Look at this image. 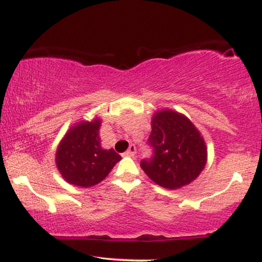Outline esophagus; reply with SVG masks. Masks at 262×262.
I'll list each match as a JSON object with an SVG mask.
<instances>
[{"instance_id": "esophagus-1", "label": "esophagus", "mask_w": 262, "mask_h": 262, "mask_svg": "<svg viewBox=\"0 0 262 262\" xmlns=\"http://www.w3.org/2000/svg\"><path fill=\"white\" fill-rule=\"evenodd\" d=\"M136 155V146L134 144L130 145V148L127 149V151L125 152V156H130V157H134Z\"/></svg>"}]
</instances>
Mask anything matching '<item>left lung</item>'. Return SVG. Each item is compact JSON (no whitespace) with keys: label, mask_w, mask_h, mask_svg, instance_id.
Returning <instances> with one entry per match:
<instances>
[{"label":"left lung","mask_w":262,"mask_h":262,"mask_svg":"<svg viewBox=\"0 0 262 262\" xmlns=\"http://www.w3.org/2000/svg\"><path fill=\"white\" fill-rule=\"evenodd\" d=\"M149 143L154 149L142 169L161 187L179 189L194 181L206 166L207 146L194 124L182 113L164 108L154 113Z\"/></svg>","instance_id":"left-lung-1"}]
</instances>
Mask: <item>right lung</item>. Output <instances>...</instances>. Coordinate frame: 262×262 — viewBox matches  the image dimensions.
<instances>
[{
    "label": "right lung",
    "instance_id": "1",
    "mask_svg": "<svg viewBox=\"0 0 262 262\" xmlns=\"http://www.w3.org/2000/svg\"><path fill=\"white\" fill-rule=\"evenodd\" d=\"M101 119L80 120L73 125L56 150V167L68 184L89 188L98 185L121 157L113 149H103L99 131Z\"/></svg>",
    "mask_w": 262,
    "mask_h": 262
}]
</instances>
